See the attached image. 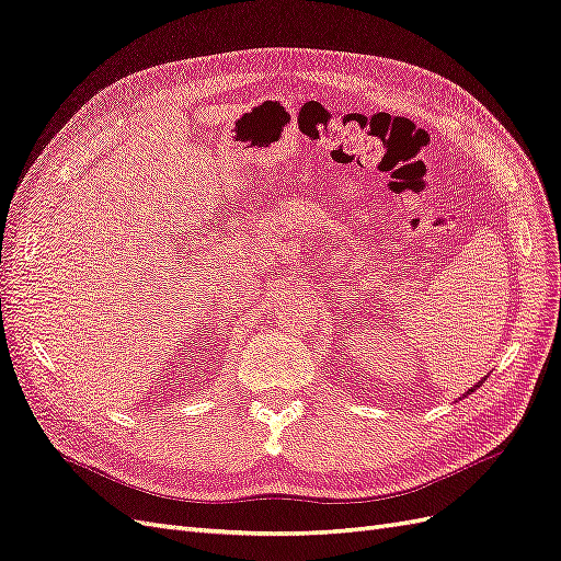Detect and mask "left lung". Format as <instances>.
<instances>
[{
  "mask_svg": "<svg viewBox=\"0 0 561 561\" xmlns=\"http://www.w3.org/2000/svg\"><path fill=\"white\" fill-rule=\"evenodd\" d=\"M479 385H481V382H479ZM479 385H474V389H477V387H479ZM474 389H469V391H474Z\"/></svg>",
  "mask_w": 561,
  "mask_h": 561,
  "instance_id": "8db88e82",
  "label": "left lung"
}]
</instances>
